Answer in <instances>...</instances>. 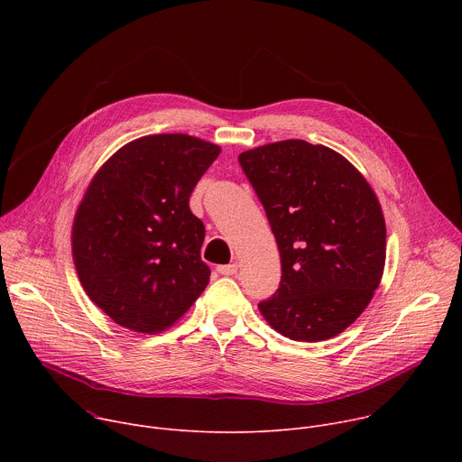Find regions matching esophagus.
<instances>
[{
	"mask_svg": "<svg viewBox=\"0 0 462 462\" xmlns=\"http://www.w3.org/2000/svg\"><path fill=\"white\" fill-rule=\"evenodd\" d=\"M217 273L223 276H234L237 273V263H230V265H219Z\"/></svg>",
	"mask_w": 462,
	"mask_h": 462,
	"instance_id": "34e87169",
	"label": "esophagus"
}]
</instances>
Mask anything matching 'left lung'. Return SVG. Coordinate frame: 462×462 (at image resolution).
I'll use <instances>...</instances> for the list:
<instances>
[{
    "label": "left lung",
    "mask_w": 462,
    "mask_h": 462,
    "mask_svg": "<svg viewBox=\"0 0 462 462\" xmlns=\"http://www.w3.org/2000/svg\"><path fill=\"white\" fill-rule=\"evenodd\" d=\"M282 259L280 289L257 307L296 342L340 335L364 312L385 265V221L364 175L335 150L282 141L239 155Z\"/></svg>",
    "instance_id": "obj_1"
}]
</instances>
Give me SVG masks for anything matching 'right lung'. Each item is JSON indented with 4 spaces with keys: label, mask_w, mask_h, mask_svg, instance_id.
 I'll list each match as a JSON object with an SVG mask.
<instances>
[{
    "label": "right lung",
    "mask_w": 462,
    "mask_h": 462,
    "mask_svg": "<svg viewBox=\"0 0 462 462\" xmlns=\"http://www.w3.org/2000/svg\"><path fill=\"white\" fill-rule=\"evenodd\" d=\"M221 148L182 134L122 146L79 205L71 245L80 283L115 323L161 333L201 296L205 225L189 195Z\"/></svg>",
    "instance_id": "add662e5"
}]
</instances>
